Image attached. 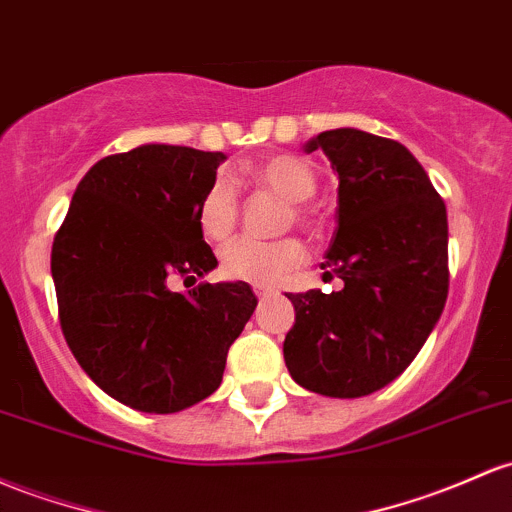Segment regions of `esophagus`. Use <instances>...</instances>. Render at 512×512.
<instances>
[{
  "mask_svg": "<svg viewBox=\"0 0 512 512\" xmlns=\"http://www.w3.org/2000/svg\"><path fill=\"white\" fill-rule=\"evenodd\" d=\"M272 294H274L272 286H260V284L255 286V296H257V299H267V296H272Z\"/></svg>",
  "mask_w": 512,
  "mask_h": 512,
  "instance_id": "esophagus-1",
  "label": "esophagus"
}]
</instances>
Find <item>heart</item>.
<instances>
[{"instance_id": "heart-1", "label": "heart", "mask_w": 512, "mask_h": 512, "mask_svg": "<svg viewBox=\"0 0 512 512\" xmlns=\"http://www.w3.org/2000/svg\"><path fill=\"white\" fill-rule=\"evenodd\" d=\"M250 179L272 194L289 201L291 216L301 226H311V213L303 209V201L316 194L318 179L308 162L296 155H272L250 170ZM196 223L204 238L226 240L238 223V196L228 177H216L196 209ZM306 260V250L296 238L255 240L235 238L221 250V272L228 279L247 284H277Z\"/></svg>"}]
</instances>
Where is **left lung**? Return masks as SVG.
<instances>
[{
  "instance_id": "8db88e82",
  "label": "left lung",
  "mask_w": 512,
  "mask_h": 512,
  "mask_svg": "<svg viewBox=\"0 0 512 512\" xmlns=\"http://www.w3.org/2000/svg\"><path fill=\"white\" fill-rule=\"evenodd\" d=\"M338 172V228L320 269L345 286L286 294L296 323L284 362L333 398L379 391L413 362L449 291L447 209L420 162L391 138L335 128L306 143Z\"/></svg>"
}]
</instances>
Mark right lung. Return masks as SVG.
Segmentation results:
<instances>
[{"label": "right lung", "instance_id": "add662e5", "mask_svg": "<svg viewBox=\"0 0 512 512\" xmlns=\"http://www.w3.org/2000/svg\"><path fill=\"white\" fill-rule=\"evenodd\" d=\"M223 160L157 143L104 157L55 233L50 272L67 345L101 391L136 411L177 413L211 396L257 306L245 282L170 289L218 265L196 209Z\"/></svg>", "mask_w": 512, "mask_h": 512}]
</instances>
